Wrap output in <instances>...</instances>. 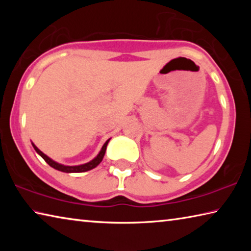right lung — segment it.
Wrapping results in <instances>:
<instances>
[{
	"mask_svg": "<svg viewBox=\"0 0 251 251\" xmlns=\"http://www.w3.org/2000/svg\"><path fill=\"white\" fill-rule=\"evenodd\" d=\"M110 139V138H109ZM106 141L105 144L101 147L100 151L99 152V155H97L94 159H92L91 161H88L86 164H83V165H78V166H65V165H62V164H58L56 161H54L53 159H50L49 156H46L44 152H42L39 148H37L34 144L32 143V145L34 147V150L36 151L37 154H39L42 158H43L46 163H48L50 167H53L55 169H57L59 172H63V173H84V172H87V171H91V169L95 168L97 165H99L101 160L104 158V155H105V151H106V147H107V144L109 142Z\"/></svg>",
	"mask_w": 251,
	"mask_h": 251,
	"instance_id": "right-lung-1",
	"label": "right lung"
}]
</instances>
